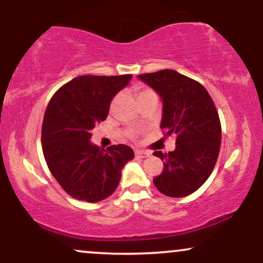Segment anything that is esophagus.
Here are the masks:
<instances>
[{
  "label": "esophagus",
  "mask_w": 263,
  "mask_h": 263,
  "mask_svg": "<svg viewBox=\"0 0 263 263\" xmlns=\"http://www.w3.org/2000/svg\"><path fill=\"white\" fill-rule=\"evenodd\" d=\"M135 156L137 158H147V157L151 156V153L147 152V151H136Z\"/></svg>",
  "instance_id": "1"
}]
</instances>
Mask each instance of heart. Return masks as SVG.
<instances>
[{"mask_svg":"<svg viewBox=\"0 0 263 263\" xmlns=\"http://www.w3.org/2000/svg\"><path fill=\"white\" fill-rule=\"evenodd\" d=\"M149 92H152V91H149V90H141V91L138 92V98L142 95H146V93H149Z\"/></svg>","mask_w":263,"mask_h":263,"instance_id":"b5f03b06","label":"heart"}]
</instances>
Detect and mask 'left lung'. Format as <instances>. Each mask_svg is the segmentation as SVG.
<instances>
[{
  "label": "left lung",
  "instance_id": "left-lung-1",
  "mask_svg": "<svg viewBox=\"0 0 263 263\" xmlns=\"http://www.w3.org/2000/svg\"><path fill=\"white\" fill-rule=\"evenodd\" d=\"M162 99L161 128L176 135V149L162 159L163 172L153 179L156 188L172 198H183L198 190L214 170L221 143V125L209 92L198 81L176 70L138 75Z\"/></svg>",
  "mask_w": 263,
  "mask_h": 263
}]
</instances>
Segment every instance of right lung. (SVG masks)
Here are the masks:
<instances>
[{"mask_svg":"<svg viewBox=\"0 0 263 263\" xmlns=\"http://www.w3.org/2000/svg\"><path fill=\"white\" fill-rule=\"evenodd\" d=\"M132 75H81L54 93L44 114L42 147L50 173L69 195L87 203L110 197L125 164L134 159L126 144H93L91 129L105 121L117 92Z\"/></svg>","mask_w":263,"mask_h":263,"instance_id":"add662e5","label":"right lung"}]
</instances>
